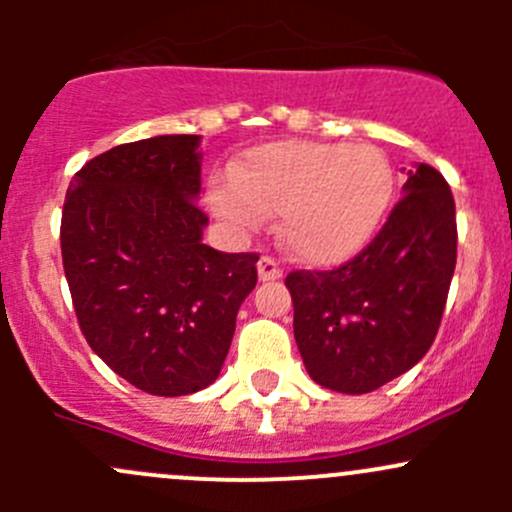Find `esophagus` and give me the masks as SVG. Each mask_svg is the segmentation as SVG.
<instances>
[{"mask_svg":"<svg viewBox=\"0 0 512 512\" xmlns=\"http://www.w3.org/2000/svg\"><path fill=\"white\" fill-rule=\"evenodd\" d=\"M257 275H260V280H262V282L280 280V277H282V267L277 265L275 257L262 255L260 260H257Z\"/></svg>","mask_w":512,"mask_h":512,"instance_id":"1","label":"esophagus"}]
</instances>
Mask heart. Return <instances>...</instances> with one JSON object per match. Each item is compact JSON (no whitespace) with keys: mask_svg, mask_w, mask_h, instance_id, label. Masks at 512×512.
<instances>
[{"mask_svg":"<svg viewBox=\"0 0 512 512\" xmlns=\"http://www.w3.org/2000/svg\"><path fill=\"white\" fill-rule=\"evenodd\" d=\"M394 198V168L376 146L285 141L252 148L210 185L215 213L240 230L282 215L292 255L334 265L364 250Z\"/></svg>","mask_w":512,"mask_h":512,"instance_id":"1","label":"heart"}]
</instances>
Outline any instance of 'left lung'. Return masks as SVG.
<instances>
[{"mask_svg":"<svg viewBox=\"0 0 512 512\" xmlns=\"http://www.w3.org/2000/svg\"><path fill=\"white\" fill-rule=\"evenodd\" d=\"M456 203L431 165L409 170L404 198L374 240L334 270H294V339L309 376L369 394L431 349L456 270Z\"/></svg>","mask_w":512,"mask_h":512,"instance_id":"1","label":"left lung"}]
</instances>
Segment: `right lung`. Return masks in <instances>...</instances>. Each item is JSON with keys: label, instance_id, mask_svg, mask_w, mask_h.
I'll use <instances>...</instances> for the list:
<instances>
[{"label": "right lung", "instance_id": "1", "mask_svg": "<svg viewBox=\"0 0 512 512\" xmlns=\"http://www.w3.org/2000/svg\"><path fill=\"white\" fill-rule=\"evenodd\" d=\"M200 136L91 158L61 210V260L86 342L136 389L185 396L220 374L257 252L203 245Z\"/></svg>", "mask_w": 512, "mask_h": 512}]
</instances>
